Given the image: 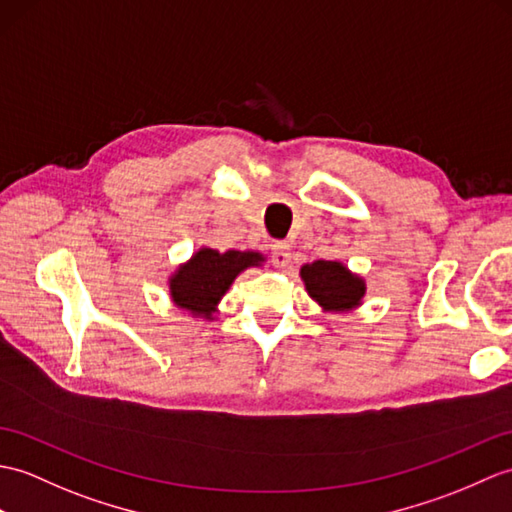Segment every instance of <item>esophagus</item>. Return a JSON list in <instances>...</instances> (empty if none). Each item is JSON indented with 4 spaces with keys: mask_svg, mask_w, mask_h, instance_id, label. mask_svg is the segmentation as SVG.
I'll use <instances>...</instances> for the list:
<instances>
[{
    "mask_svg": "<svg viewBox=\"0 0 512 512\" xmlns=\"http://www.w3.org/2000/svg\"><path fill=\"white\" fill-rule=\"evenodd\" d=\"M272 264H275L277 268H288L290 266V259H292V253H290V246L285 242H277L275 246H272Z\"/></svg>",
    "mask_w": 512,
    "mask_h": 512,
    "instance_id": "obj_1",
    "label": "esophagus"
}]
</instances>
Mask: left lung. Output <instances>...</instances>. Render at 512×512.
<instances>
[{"label":"left lung","instance_id":"1","mask_svg":"<svg viewBox=\"0 0 512 512\" xmlns=\"http://www.w3.org/2000/svg\"><path fill=\"white\" fill-rule=\"evenodd\" d=\"M301 279L307 294L323 307V312L344 314L362 305L366 283L355 275L342 261L318 259L301 266Z\"/></svg>","mask_w":512,"mask_h":512}]
</instances>
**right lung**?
Listing matches in <instances>:
<instances>
[{"label": "right lung", "mask_w": 512, "mask_h": 512, "mask_svg": "<svg viewBox=\"0 0 512 512\" xmlns=\"http://www.w3.org/2000/svg\"><path fill=\"white\" fill-rule=\"evenodd\" d=\"M264 261L266 257L255 251L220 253L216 248L202 246L170 275V299L174 307L194 318L213 320L218 303L229 292L235 277Z\"/></svg>", "instance_id": "1"}]
</instances>
